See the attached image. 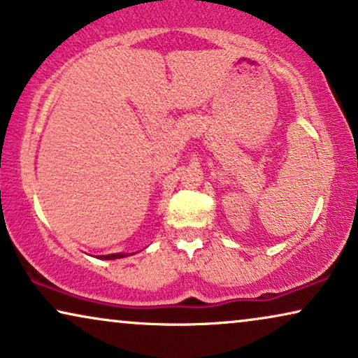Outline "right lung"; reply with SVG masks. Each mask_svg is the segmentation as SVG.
<instances>
[{"label": "right lung", "instance_id": "obj_1", "mask_svg": "<svg viewBox=\"0 0 358 358\" xmlns=\"http://www.w3.org/2000/svg\"><path fill=\"white\" fill-rule=\"evenodd\" d=\"M127 256H130V254H124V252H120V254H107V256H101V259H120V257H127Z\"/></svg>", "mask_w": 358, "mask_h": 358}]
</instances>
